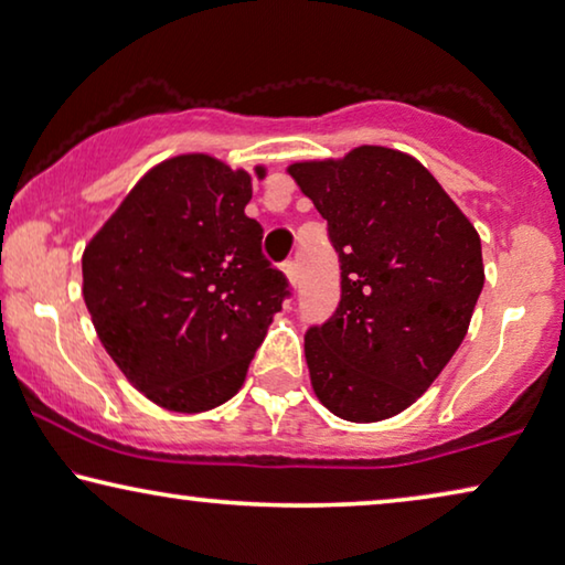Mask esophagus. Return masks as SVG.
<instances>
[{"instance_id": "1", "label": "esophagus", "mask_w": 565, "mask_h": 565, "mask_svg": "<svg viewBox=\"0 0 565 565\" xmlns=\"http://www.w3.org/2000/svg\"><path fill=\"white\" fill-rule=\"evenodd\" d=\"M284 274H286V279H289L291 286H297V281H299V268H297V264H294V260H286V264H284Z\"/></svg>"}]
</instances>
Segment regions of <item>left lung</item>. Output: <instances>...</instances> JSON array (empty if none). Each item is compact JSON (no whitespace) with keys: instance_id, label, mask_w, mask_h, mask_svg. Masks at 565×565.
<instances>
[{"instance_id":"left-lung-1","label":"left lung","mask_w":565,"mask_h":565,"mask_svg":"<svg viewBox=\"0 0 565 565\" xmlns=\"http://www.w3.org/2000/svg\"><path fill=\"white\" fill-rule=\"evenodd\" d=\"M330 225L342 299L311 327V388L352 424L398 416L439 377L484 286L482 243L436 177L406 151L363 145L286 167Z\"/></svg>"}]
</instances>
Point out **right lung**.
Segmentation results:
<instances>
[{"instance_id": "1", "label": "right lung", "mask_w": 565, "mask_h": 565, "mask_svg": "<svg viewBox=\"0 0 565 565\" xmlns=\"http://www.w3.org/2000/svg\"><path fill=\"white\" fill-rule=\"evenodd\" d=\"M254 177L210 154H177L134 184L83 250V299L134 388L174 414L241 391L281 311L286 279L246 215Z\"/></svg>"}]
</instances>
